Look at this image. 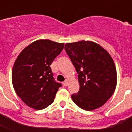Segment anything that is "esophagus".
Returning a JSON list of instances; mask_svg holds the SVG:
<instances>
[{
    "label": "esophagus",
    "instance_id": "34e87169",
    "mask_svg": "<svg viewBox=\"0 0 132 132\" xmlns=\"http://www.w3.org/2000/svg\"><path fill=\"white\" fill-rule=\"evenodd\" d=\"M68 84V80L67 79H66V80L64 81V82H63V85H64V86H67Z\"/></svg>",
    "mask_w": 132,
    "mask_h": 132
}]
</instances>
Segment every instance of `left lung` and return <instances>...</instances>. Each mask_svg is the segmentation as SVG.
Here are the masks:
<instances>
[{"instance_id":"8db88e82","label":"left lung","mask_w":132,"mask_h":132,"mask_svg":"<svg viewBox=\"0 0 132 132\" xmlns=\"http://www.w3.org/2000/svg\"><path fill=\"white\" fill-rule=\"evenodd\" d=\"M66 53L78 73L79 90L71 96L80 108L91 111L108 101L117 86L116 66L109 53L92 41L66 43Z\"/></svg>"}]
</instances>
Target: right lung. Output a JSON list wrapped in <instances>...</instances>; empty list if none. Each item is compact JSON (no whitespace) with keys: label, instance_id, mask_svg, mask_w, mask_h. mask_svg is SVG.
<instances>
[{"label":"right lung","instance_id":"1","mask_svg":"<svg viewBox=\"0 0 132 132\" xmlns=\"http://www.w3.org/2000/svg\"><path fill=\"white\" fill-rule=\"evenodd\" d=\"M64 43L39 40L22 51L12 70L16 94L31 108L42 110L53 102L60 83L54 80L51 65L64 49Z\"/></svg>","mask_w":132,"mask_h":132}]
</instances>
